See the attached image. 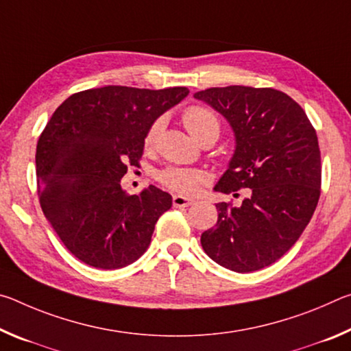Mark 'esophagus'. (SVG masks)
<instances>
[{
  "label": "esophagus",
  "mask_w": 351,
  "mask_h": 351,
  "mask_svg": "<svg viewBox=\"0 0 351 351\" xmlns=\"http://www.w3.org/2000/svg\"><path fill=\"white\" fill-rule=\"evenodd\" d=\"M195 203V199L184 197V195H173V206L176 207H187L192 206Z\"/></svg>",
  "instance_id": "esophagus-1"
}]
</instances>
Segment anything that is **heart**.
Returning a JSON list of instances; mask_svg holds the SVG:
<instances>
[{"mask_svg":"<svg viewBox=\"0 0 351 351\" xmlns=\"http://www.w3.org/2000/svg\"><path fill=\"white\" fill-rule=\"evenodd\" d=\"M182 122L184 127L195 141L199 144L209 138H218L219 134V122L215 112L209 108L201 105H192L182 112ZM162 128V121L158 119L154 121L150 127H148L144 145L145 148H152L156 144V139ZM159 181L164 186H167L171 190L181 193H193L199 189L201 184L206 181V175L203 171L195 169H186V167H169L159 173Z\"/></svg>","mask_w":351,"mask_h":351,"instance_id":"1","label":"heart"}]
</instances>
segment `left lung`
Listing matches in <instances>:
<instances>
[{
	"mask_svg": "<svg viewBox=\"0 0 351 351\" xmlns=\"http://www.w3.org/2000/svg\"><path fill=\"white\" fill-rule=\"evenodd\" d=\"M229 122L235 152L215 192L241 206L218 203L215 228L201 235L209 257L235 272L269 266L287 254L310 223L320 197L316 130L302 106L272 88L226 86L193 94Z\"/></svg>",
	"mask_w": 351,
	"mask_h": 351,
	"instance_id": "1",
	"label": "left lung"
}]
</instances>
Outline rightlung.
<instances>
[{
	"mask_svg": "<svg viewBox=\"0 0 351 351\" xmlns=\"http://www.w3.org/2000/svg\"><path fill=\"white\" fill-rule=\"evenodd\" d=\"M187 94L184 86L94 88L69 96L46 123L35 154L40 204L83 263L119 269L147 251L171 197L154 186L127 195L121 180L128 165L139 167L148 127Z\"/></svg>",
	"mask_w": 351,
	"mask_h": 351,
	"instance_id": "1",
	"label": "right lung"
}]
</instances>
